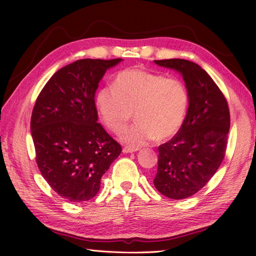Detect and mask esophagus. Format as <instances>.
Listing matches in <instances>:
<instances>
[{
    "label": "esophagus",
    "instance_id": "1",
    "mask_svg": "<svg viewBox=\"0 0 256 256\" xmlns=\"http://www.w3.org/2000/svg\"><path fill=\"white\" fill-rule=\"evenodd\" d=\"M138 150V148H128V146H126V148H123V153L124 154H130V153H134V152Z\"/></svg>",
    "mask_w": 256,
    "mask_h": 256
}]
</instances>
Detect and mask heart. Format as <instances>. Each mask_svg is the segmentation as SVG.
Returning <instances> with one entry per match:
<instances>
[{"instance_id": "obj_1", "label": "heart", "mask_w": 256, "mask_h": 256, "mask_svg": "<svg viewBox=\"0 0 256 256\" xmlns=\"http://www.w3.org/2000/svg\"><path fill=\"white\" fill-rule=\"evenodd\" d=\"M96 104L102 122L120 134L132 120L136 123L122 134V140L134 148L150 140H166L182 128L188 108V92L180 80L128 69L118 72L112 86L96 92Z\"/></svg>"}]
</instances>
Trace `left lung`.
Returning a JSON list of instances; mask_svg holds the SVG:
<instances>
[{
	"instance_id": "obj_1",
	"label": "left lung",
	"mask_w": 256,
	"mask_h": 256,
	"mask_svg": "<svg viewBox=\"0 0 256 256\" xmlns=\"http://www.w3.org/2000/svg\"><path fill=\"white\" fill-rule=\"evenodd\" d=\"M182 76L188 92V108L180 130L158 148L154 184L170 199L198 192L224 158L230 112L226 98L199 64L184 59L154 60Z\"/></svg>"
}]
</instances>
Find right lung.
<instances>
[{"instance_id":"add662e5","label":"right lung","mask_w":256,"mask_h":256,"mask_svg":"<svg viewBox=\"0 0 256 256\" xmlns=\"http://www.w3.org/2000/svg\"><path fill=\"white\" fill-rule=\"evenodd\" d=\"M123 59H80L48 80L32 108L36 162L55 192L72 202L92 199L101 177L121 154L98 123L96 91L106 70Z\"/></svg>"}]
</instances>
